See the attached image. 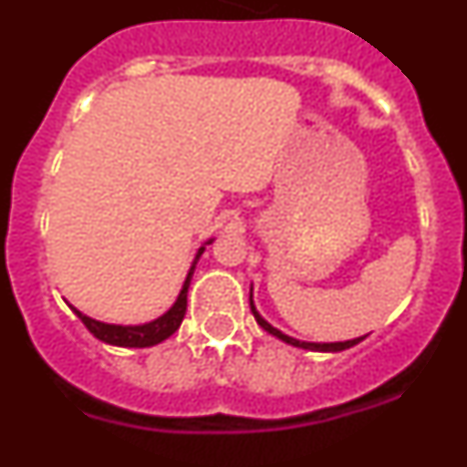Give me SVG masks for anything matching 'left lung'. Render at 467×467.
Wrapping results in <instances>:
<instances>
[{"label":"left lung","instance_id":"obj_1","mask_svg":"<svg viewBox=\"0 0 467 467\" xmlns=\"http://www.w3.org/2000/svg\"><path fill=\"white\" fill-rule=\"evenodd\" d=\"M250 308H253V316H254V320H257V323H259V327H264V329H266V332H269V334H274V337H278V339H280V341H285V344L296 346V348H306V350H332V353H337V350H346V348H350V346L360 344V341L365 339V337H360V339L337 341V344H308V341L292 339V337H287V334H283V332H280V329H275L274 325L266 323V320H264V317L259 316V313H257V308H254V304H253V295H250Z\"/></svg>","mask_w":467,"mask_h":467}]
</instances>
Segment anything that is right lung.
I'll list each match as a JSON object with an SVG mask.
<instances>
[{
  "mask_svg": "<svg viewBox=\"0 0 467 467\" xmlns=\"http://www.w3.org/2000/svg\"><path fill=\"white\" fill-rule=\"evenodd\" d=\"M208 243H213V241H208ZM203 250H205V247H201V250H198L196 259H193V264H192V269H189V274H187V280H184L182 290H180V296H177V301L172 304L171 311L163 313V316L156 317V320H151V323L126 325V327H123V325L98 323V320L84 316V313L77 311L74 306H72V311L79 316V320L86 325V329L93 334L95 339L105 341V344L128 346V348H147V346L161 344V341H166L168 337H171V334H175L177 327L182 325L184 313H187L189 283H192L193 269H196V262H198V257L203 254Z\"/></svg>",
  "mask_w": 467,
  "mask_h": 467,
  "instance_id": "add662e5",
  "label": "right lung"
}]
</instances>
